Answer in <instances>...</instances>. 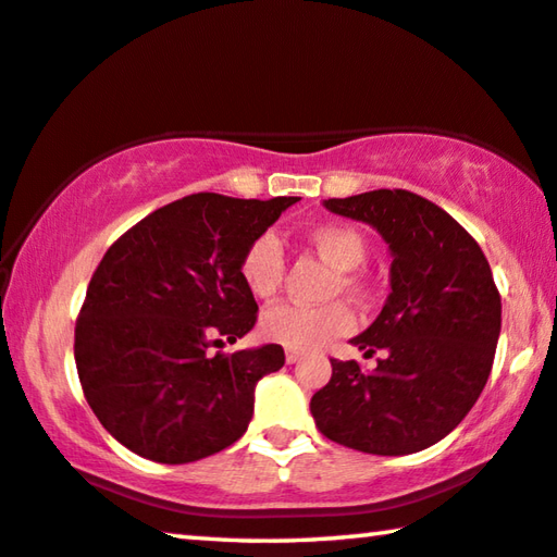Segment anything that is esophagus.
<instances>
[{
  "label": "esophagus",
  "mask_w": 557,
  "mask_h": 557,
  "mask_svg": "<svg viewBox=\"0 0 557 557\" xmlns=\"http://www.w3.org/2000/svg\"><path fill=\"white\" fill-rule=\"evenodd\" d=\"M299 359H302V355H299V351L287 349V355H285V361H287V364H297Z\"/></svg>",
  "instance_id": "1"
}]
</instances>
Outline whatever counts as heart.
Listing matches in <instances>:
<instances>
[{"label":"heart","instance_id":"heart-1","mask_svg":"<svg viewBox=\"0 0 557 557\" xmlns=\"http://www.w3.org/2000/svg\"><path fill=\"white\" fill-rule=\"evenodd\" d=\"M307 240L322 258L339 270L337 289L357 295L361 293V282L355 270L367 260V243L355 227L347 225H317L307 235ZM285 275V252L275 235H260L247 245L240 260V277L255 299H270L282 285ZM355 317L347 307L334 302L326 307H302L282 302L264 310L260 317V334L272 344L293 349L312 351L324 342L349 332Z\"/></svg>","mask_w":557,"mask_h":557}]
</instances>
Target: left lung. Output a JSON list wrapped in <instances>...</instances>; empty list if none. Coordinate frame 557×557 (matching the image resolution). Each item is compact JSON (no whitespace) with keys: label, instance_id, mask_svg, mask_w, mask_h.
I'll list each match as a JSON object with an SVG mask.
<instances>
[{"label":"left lung","instance_id":"obj_1","mask_svg":"<svg viewBox=\"0 0 557 557\" xmlns=\"http://www.w3.org/2000/svg\"><path fill=\"white\" fill-rule=\"evenodd\" d=\"M334 215L372 225L389 245L392 293L355 347L372 357L332 359L312 396L317 429L342 446L406 456L451 434L488 382L500 334V295L479 243L434 202L409 190L330 198Z\"/></svg>","mask_w":557,"mask_h":557}]
</instances>
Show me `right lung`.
Listing matches in <instances>:
<instances>
[{"label": "right lung", "instance_id": "1", "mask_svg": "<svg viewBox=\"0 0 557 557\" xmlns=\"http://www.w3.org/2000/svg\"><path fill=\"white\" fill-rule=\"evenodd\" d=\"M299 198L196 193L153 210L109 247L88 282L74 357L109 434L156 463H190L235 444L255 386L285 364L280 344L210 355L245 337L258 302L240 260Z\"/></svg>", "mask_w": 557, "mask_h": 557}]
</instances>
